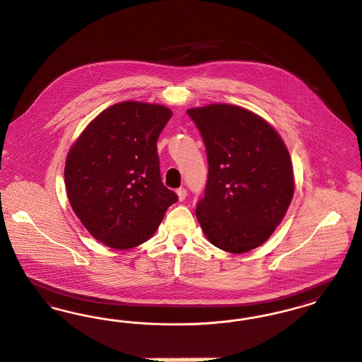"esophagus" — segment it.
<instances>
[{
  "mask_svg": "<svg viewBox=\"0 0 362 362\" xmlns=\"http://www.w3.org/2000/svg\"><path fill=\"white\" fill-rule=\"evenodd\" d=\"M187 189L185 188H180V189H177V194H178V200L180 202H182V200H185V197H187Z\"/></svg>",
  "mask_w": 362,
  "mask_h": 362,
  "instance_id": "obj_1",
  "label": "esophagus"
}]
</instances>
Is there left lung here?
Instances as JSON below:
<instances>
[{"label": "left lung", "instance_id": "1", "mask_svg": "<svg viewBox=\"0 0 362 362\" xmlns=\"http://www.w3.org/2000/svg\"><path fill=\"white\" fill-rule=\"evenodd\" d=\"M209 174L196 217L211 244L243 254L264 244L293 196L287 146L261 117L229 104L191 108Z\"/></svg>", "mask_w": 362, "mask_h": 362}]
</instances>
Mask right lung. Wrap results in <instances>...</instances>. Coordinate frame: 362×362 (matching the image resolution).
Here are the masks:
<instances>
[{"label": "right lung", "mask_w": 362, "mask_h": 362, "mask_svg": "<svg viewBox=\"0 0 362 362\" xmlns=\"http://www.w3.org/2000/svg\"><path fill=\"white\" fill-rule=\"evenodd\" d=\"M171 115L158 104H115L88 124L67 155L64 182L74 213L111 248L151 239L178 200L162 182L156 148Z\"/></svg>", "instance_id": "add662e5"}]
</instances>
